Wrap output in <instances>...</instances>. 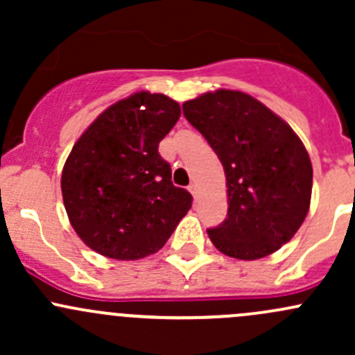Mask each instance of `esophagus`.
<instances>
[{
	"label": "esophagus",
	"mask_w": 355,
	"mask_h": 355,
	"mask_svg": "<svg viewBox=\"0 0 355 355\" xmlns=\"http://www.w3.org/2000/svg\"><path fill=\"white\" fill-rule=\"evenodd\" d=\"M189 191H191V194L194 196V199H196V200L199 199V185L196 184V182H192V184L189 185Z\"/></svg>",
	"instance_id": "34e87169"
}]
</instances>
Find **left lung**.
I'll list each match as a JSON object with an SVG mask.
<instances>
[{"mask_svg":"<svg viewBox=\"0 0 355 355\" xmlns=\"http://www.w3.org/2000/svg\"><path fill=\"white\" fill-rule=\"evenodd\" d=\"M182 108L227 177V220L207 230L211 242L244 261L273 254L309 211L313 164L302 141L287 121L241 91L218 89Z\"/></svg>","mask_w":355,"mask_h":355,"instance_id":"left-lung-1","label":"left lung"}]
</instances>
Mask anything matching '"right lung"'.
Returning a JSON list of instances; mask_svg holds the SVG:
<instances>
[{"instance_id": "add662e5", "label": "right lung", "mask_w": 355, "mask_h": 355, "mask_svg": "<svg viewBox=\"0 0 355 355\" xmlns=\"http://www.w3.org/2000/svg\"><path fill=\"white\" fill-rule=\"evenodd\" d=\"M180 118L164 94L135 92L103 111L80 135L62 173L71 227L98 254L134 261L161 249L192 206L157 153Z\"/></svg>"}]
</instances>
